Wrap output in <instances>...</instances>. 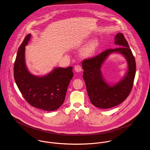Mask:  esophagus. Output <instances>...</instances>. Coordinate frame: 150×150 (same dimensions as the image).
I'll list each match as a JSON object with an SVG mask.
<instances>
[{
	"instance_id": "1",
	"label": "esophagus",
	"mask_w": 150,
	"mask_h": 150,
	"mask_svg": "<svg viewBox=\"0 0 150 150\" xmlns=\"http://www.w3.org/2000/svg\"><path fill=\"white\" fill-rule=\"evenodd\" d=\"M74 70L76 71L77 72H80L82 70V68H81V66L79 64H77V65H76L74 66Z\"/></svg>"
}]
</instances>
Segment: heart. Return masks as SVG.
<instances>
[{"mask_svg":"<svg viewBox=\"0 0 150 150\" xmlns=\"http://www.w3.org/2000/svg\"><path fill=\"white\" fill-rule=\"evenodd\" d=\"M97 45L96 41H92L86 45L81 51V54L84 57L91 55L95 51Z\"/></svg>","mask_w":150,"mask_h":150,"instance_id":"b5f03b06","label":"heart"}]
</instances>
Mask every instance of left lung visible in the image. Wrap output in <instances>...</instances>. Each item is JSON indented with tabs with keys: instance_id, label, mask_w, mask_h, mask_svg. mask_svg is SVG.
I'll list each match as a JSON object with an SVG mask.
<instances>
[{
	"instance_id": "left-lung-1",
	"label": "left lung",
	"mask_w": 150,
	"mask_h": 150,
	"mask_svg": "<svg viewBox=\"0 0 150 150\" xmlns=\"http://www.w3.org/2000/svg\"><path fill=\"white\" fill-rule=\"evenodd\" d=\"M115 44L119 47L107 49L96 57L84 60L82 63L83 77L90 101L100 108H111L123 102L128 98L133 86L136 62L128 43L122 33L115 36ZM112 52H119L125 56L129 64V70L120 82L110 86L103 79L100 67L107 56Z\"/></svg>"
}]
</instances>
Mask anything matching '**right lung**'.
<instances>
[{"mask_svg":"<svg viewBox=\"0 0 150 150\" xmlns=\"http://www.w3.org/2000/svg\"><path fill=\"white\" fill-rule=\"evenodd\" d=\"M31 35H28L20 45L14 66L16 84L25 100L32 106L45 111H54L64 103L70 80L73 67H58L47 76H35L30 73L25 62V45Z\"/></svg>","mask_w":150,"mask_h":150,"instance_id":"1","label":"right lung"}]
</instances>
